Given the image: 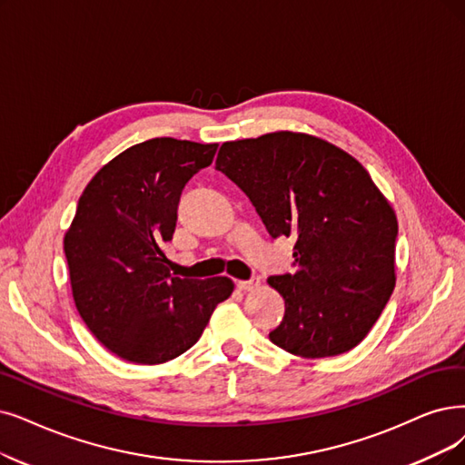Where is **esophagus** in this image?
Instances as JSON below:
<instances>
[{"label":"esophagus","mask_w":465,"mask_h":465,"mask_svg":"<svg viewBox=\"0 0 465 465\" xmlns=\"http://www.w3.org/2000/svg\"><path fill=\"white\" fill-rule=\"evenodd\" d=\"M236 286H238V290H242V292H252L259 286V278L253 276V278H250V281H238Z\"/></svg>","instance_id":"34e87169"}]
</instances>
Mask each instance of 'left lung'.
Instances as JSON below:
<instances>
[{"mask_svg": "<svg viewBox=\"0 0 465 465\" xmlns=\"http://www.w3.org/2000/svg\"><path fill=\"white\" fill-rule=\"evenodd\" d=\"M215 170L246 193L272 238L295 236V271L269 276L286 312L269 340L336 357L372 330L395 288L397 215L359 160L307 134L223 143Z\"/></svg>", "mask_w": 465, "mask_h": 465, "instance_id": "1", "label": "left lung"}]
</instances>
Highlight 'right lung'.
<instances>
[{"label": "right lung", "mask_w": 465, "mask_h": 465, "mask_svg": "<svg viewBox=\"0 0 465 465\" xmlns=\"http://www.w3.org/2000/svg\"><path fill=\"white\" fill-rule=\"evenodd\" d=\"M215 151L217 143L148 139L103 165L78 200L64 234L74 303L93 336L124 361L162 364L183 355L234 290L227 276H173L162 252L184 184Z\"/></svg>", "instance_id": "obj_1"}]
</instances>
